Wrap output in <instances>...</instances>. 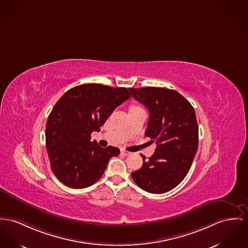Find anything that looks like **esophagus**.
<instances>
[{"instance_id":"34e87169","label":"esophagus","mask_w":248,"mask_h":248,"mask_svg":"<svg viewBox=\"0 0 248 248\" xmlns=\"http://www.w3.org/2000/svg\"><path fill=\"white\" fill-rule=\"evenodd\" d=\"M120 152H121L123 155H125V156H128V155H130V154H131V152H130V151H128V150H126V149H120Z\"/></svg>"}]
</instances>
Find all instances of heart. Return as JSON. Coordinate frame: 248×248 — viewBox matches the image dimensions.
Segmentation results:
<instances>
[{"label":"heart","instance_id":"b5f03b06","mask_svg":"<svg viewBox=\"0 0 248 248\" xmlns=\"http://www.w3.org/2000/svg\"><path fill=\"white\" fill-rule=\"evenodd\" d=\"M131 108H139V106H137V105H133V106H132Z\"/></svg>","mask_w":248,"mask_h":248}]
</instances>
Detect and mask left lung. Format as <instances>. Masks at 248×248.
Here are the masks:
<instances>
[{"instance_id": "obj_1", "label": "left lung", "mask_w": 248, "mask_h": 248, "mask_svg": "<svg viewBox=\"0 0 248 248\" xmlns=\"http://www.w3.org/2000/svg\"><path fill=\"white\" fill-rule=\"evenodd\" d=\"M149 112L145 134L157 148L132 180L151 194L166 193L187 175L198 151V126L194 107L179 92L164 87L129 88Z\"/></svg>"}]
</instances>
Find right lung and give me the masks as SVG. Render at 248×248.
Listing matches in <instances>:
<instances>
[{"label":"right lung","mask_w":248,"mask_h":248,"mask_svg":"<svg viewBox=\"0 0 248 248\" xmlns=\"http://www.w3.org/2000/svg\"><path fill=\"white\" fill-rule=\"evenodd\" d=\"M125 87L99 83L75 86L58 99L46 124V148L54 176L67 187L82 189L103 175L120 150L99 147L91 133L99 131L118 105L129 99Z\"/></svg>","instance_id":"add662e5"}]
</instances>
